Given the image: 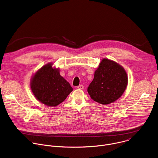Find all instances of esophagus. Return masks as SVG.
Returning <instances> with one entry per match:
<instances>
[{
    "label": "esophagus",
    "mask_w": 158,
    "mask_h": 158,
    "mask_svg": "<svg viewBox=\"0 0 158 158\" xmlns=\"http://www.w3.org/2000/svg\"><path fill=\"white\" fill-rule=\"evenodd\" d=\"M77 89H84V85H79L77 86Z\"/></svg>",
    "instance_id": "obj_1"
}]
</instances>
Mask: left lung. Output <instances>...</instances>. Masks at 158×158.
<instances>
[{"mask_svg":"<svg viewBox=\"0 0 158 158\" xmlns=\"http://www.w3.org/2000/svg\"><path fill=\"white\" fill-rule=\"evenodd\" d=\"M128 77L124 67L116 62L102 59L94 72L87 92L94 101L107 105L117 101L124 93Z\"/></svg>","mask_w":158,"mask_h":158,"instance_id":"1","label":"left lung"}]
</instances>
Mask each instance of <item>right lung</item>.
<instances>
[{
    "mask_svg": "<svg viewBox=\"0 0 158 158\" xmlns=\"http://www.w3.org/2000/svg\"><path fill=\"white\" fill-rule=\"evenodd\" d=\"M49 62L32 76L30 87L34 97L49 107H56L62 102L73 91V87L60 74L59 68Z\"/></svg>",
    "mask_w": 158,
    "mask_h": 158,
    "instance_id": "obj_1",
    "label": "right lung"
}]
</instances>
